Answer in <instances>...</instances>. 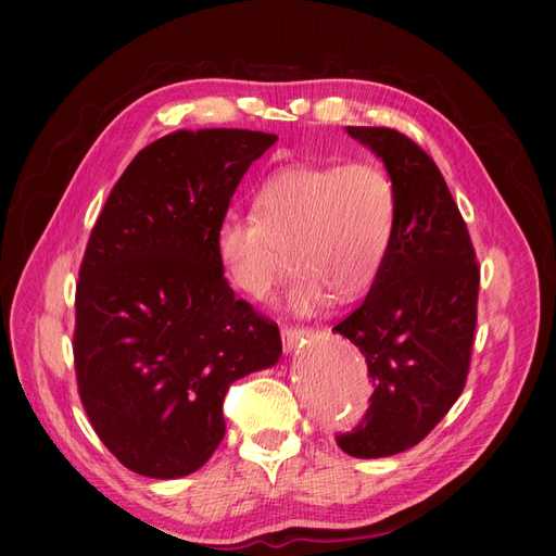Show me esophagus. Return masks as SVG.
<instances>
[{"mask_svg":"<svg viewBox=\"0 0 556 556\" xmlns=\"http://www.w3.org/2000/svg\"><path fill=\"white\" fill-rule=\"evenodd\" d=\"M280 336H282L285 352H292L301 341L308 339L311 331H308V329H304V327H282Z\"/></svg>","mask_w":556,"mask_h":556,"instance_id":"34e87169","label":"esophagus"}]
</instances>
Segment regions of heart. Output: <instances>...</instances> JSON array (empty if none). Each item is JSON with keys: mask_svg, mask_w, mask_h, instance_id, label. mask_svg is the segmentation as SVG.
I'll list each match as a JSON object with an SVG mask.
<instances>
[{"mask_svg": "<svg viewBox=\"0 0 556 556\" xmlns=\"http://www.w3.org/2000/svg\"><path fill=\"white\" fill-rule=\"evenodd\" d=\"M257 217L227 215L215 231V257L233 290L264 301L292 250L296 276L285 294L294 315L329 299L355 301L374 288L396 227L392 180L374 164H294L262 182Z\"/></svg>", "mask_w": 556, "mask_h": 556, "instance_id": "obj_1", "label": "heart"}]
</instances>
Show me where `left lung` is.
<instances>
[{"mask_svg":"<svg viewBox=\"0 0 556 556\" xmlns=\"http://www.w3.org/2000/svg\"><path fill=\"white\" fill-rule=\"evenodd\" d=\"M384 164L396 197L390 255L362 306L333 327L374 380L364 422L336 439L357 459L392 457L427 439L459 399L476 333L480 268L439 166L390 127H345Z\"/></svg>","mask_w":556,"mask_h":556,"instance_id":"1","label":"left lung"}]
</instances>
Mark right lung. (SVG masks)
I'll list each match as a JSON object with an SVG mask.
<instances>
[{"label": "right lung", "mask_w": 556, "mask_h": 556, "mask_svg": "<svg viewBox=\"0 0 556 556\" xmlns=\"http://www.w3.org/2000/svg\"><path fill=\"white\" fill-rule=\"evenodd\" d=\"M278 141L250 129H178L115 182L76 285L83 408L115 459L174 480L225 439L233 380L278 364L280 331L233 296L215 231L250 164Z\"/></svg>", "instance_id": "right-lung-1"}]
</instances>
